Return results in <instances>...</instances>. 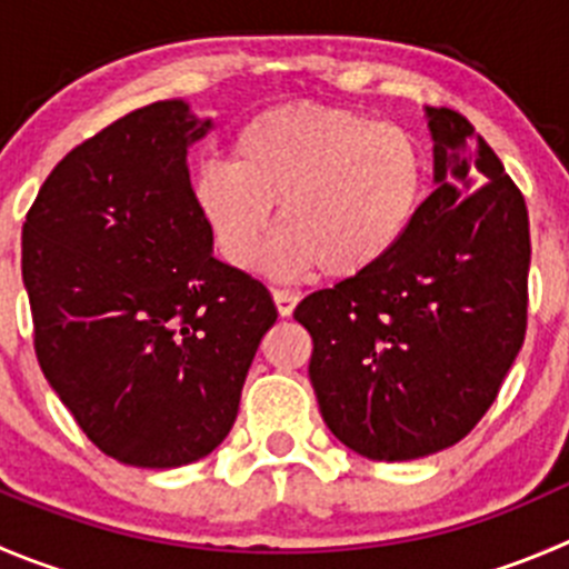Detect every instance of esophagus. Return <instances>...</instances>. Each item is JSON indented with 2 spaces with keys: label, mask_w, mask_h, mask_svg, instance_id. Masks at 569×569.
Here are the masks:
<instances>
[{
  "label": "esophagus",
  "mask_w": 569,
  "mask_h": 569,
  "mask_svg": "<svg viewBox=\"0 0 569 569\" xmlns=\"http://www.w3.org/2000/svg\"><path fill=\"white\" fill-rule=\"evenodd\" d=\"M273 301H276V310H279V316L290 318L293 316L296 305H299V296L290 293V290H273Z\"/></svg>",
  "instance_id": "34e87169"
}]
</instances>
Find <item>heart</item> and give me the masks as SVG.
<instances>
[{
	"instance_id": "1",
	"label": "heart",
	"mask_w": 569,
	"mask_h": 569,
	"mask_svg": "<svg viewBox=\"0 0 569 569\" xmlns=\"http://www.w3.org/2000/svg\"><path fill=\"white\" fill-rule=\"evenodd\" d=\"M425 189V153L402 128L338 106H279L242 126L231 161L200 167L192 192L234 268L257 264L279 203L270 270L355 279L397 253Z\"/></svg>"
}]
</instances>
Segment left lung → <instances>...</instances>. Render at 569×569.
Here are the masks:
<instances>
[{
    "instance_id": "left-lung-1",
    "label": "left lung",
    "mask_w": 569,
    "mask_h": 569,
    "mask_svg": "<svg viewBox=\"0 0 569 569\" xmlns=\"http://www.w3.org/2000/svg\"><path fill=\"white\" fill-rule=\"evenodd\" d=\"M436 189L380 268L318 290L310 382L340 443L416 461L461 441L497 399L528 323V209L469 119L425 108Z\"/></svg>"
}]
</instances>
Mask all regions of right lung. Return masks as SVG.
<instances>
[{"mask_svg": "<svg viewBox=\"0 0 569 569\" xmlns=\"http://www.w3.org/2000/svg\"><path fill=\"white\" fill-rule=\"evenodd\" d=\"M209 128L187 100L126 113L58 161L21 229L41 371L128 467L209 456L276 323L262 281L214 259L194 203L187 153Z\"/></svg>", "mask_w": 569, "mask_h": 569, "instance_id": "obj_1", "label": "right lung"}]
</instances>
